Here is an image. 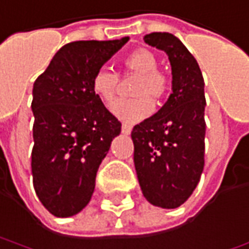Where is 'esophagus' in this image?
Instances as JSON below:
<instances>
[{"instance_id":"esophagus-1","label":"esophagus","mask_w":249,"mask_h":249,"mask_svg":"<svg viewBox=\"0 0 249 249\" xmlns=\"http://www.w3.org/2000/svg\"><path fill=\"white\" fill-rule=\"evenodd\" d=\"M131 126H130V124H127V123H123V124H122V133H123V134H130V133H131Z\"/></svg>"}]
</instances>
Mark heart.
<instances>
[{
    "mask_svg": "<svg viewBox=\"0 0 249 249\" xmlns=\"http://www.w3.org/2000/svg\"><path fill=\"white\" fill-rule=\"evenodd\" d=\"M158 66L156 56L145 48L136 49L124 57V71L138 75L133 86V94L136 97L116 101L111 108L115 116L128 123L142 121L153 111L151 97L161 100L167 96L171 81L163 71L158 70ZM119 75L116 72L108 68H100L91 78V89L105 105H109L116 96Z\"/></svg>",
    "mask_w": 249,
    "mask_h": 249,
    "instance_id": "b5f03b06",
    "label": "heart"
}]
</instances>
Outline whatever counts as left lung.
Masks as SVG:
<instances>
[{"label": "left lung", "mask_w": 249, "mask_h": 249, "mask_svg": "<svg viewBox=\"0 0 249 249\" xmlns=\"http://www.w3.org/2000/svg\"><path fill=\"white\" fill-rule=\"evenodd\" d=\"M145 43L167 53L173 93L153 116L134 126V166L145 198L177 208L191 197L204 168V79L196 58L170 33H151Z\"/></svg>", "instance_id": "left-lung-1"}]
</instances>
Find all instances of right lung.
<instances>
[{
  "instance_id": "right-lung-1",
  "label": "right lung",
  "mask_w": 249,
  "mask_h": 249,
  "mask_svg": "<svg viewBox=\"0 0 249 249\" xmlns=\"http://www.w3.org/2000/svg\"><path fill=\"white\" fill-rule=\"evenodd\" d=\"M128 38L76 41L60 48L33 88V182L54 216L82 211L122 123L93 93L91 78Z\"/></svg>"
}]
</instances>
